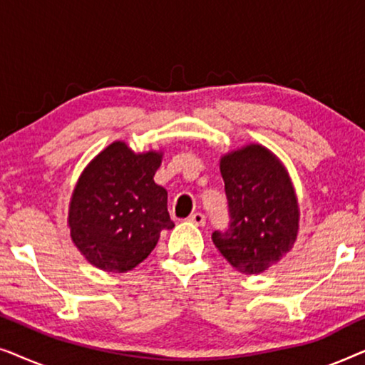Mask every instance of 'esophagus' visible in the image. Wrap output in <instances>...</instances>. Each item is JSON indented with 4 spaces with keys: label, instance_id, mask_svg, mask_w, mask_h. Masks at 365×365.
I'll use <instances>...</instances> for the list:
<instances>
[{
    "label": "esophagus",
    "instance_id": "1",
    "mask_svg": "<svg viewBox=\"0 0 365 365\" xmlns=\"http://www.w3.org/2000/svg\"><path fill=\"white\" fill-rule=\"evenodd\" d=\"M187 221L191 222V224H194V226L202 227L204 224H206V216H204V214H201V212H194V214H191V216L187 217Z\"/></svg>",
    "mask_w": 365,
    "mask_h": 365
}]
</instances>
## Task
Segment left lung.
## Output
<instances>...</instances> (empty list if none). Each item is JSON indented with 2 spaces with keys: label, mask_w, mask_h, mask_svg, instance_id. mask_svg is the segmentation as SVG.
Returning <instances> with one entry per match:
<instances>
[{
  "label": "left lung",
  "mask_w": 365,
  "mask_h": 365,
  "mask_svg": "<svg viewBox=\"0 0 365 365\" xmlns=\"http://www.w3.org/2000/svg\"><path fill=\"white\" fill-rule=\"evenodd\" d=\"M229 206V227L212 242L242 274H261L291 251L299 204L284 164L261 144L224 154L219 163Z\"/></svg>",
  "instance_id": "left-lung-1"
}]
</instances>
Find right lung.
<instances>
[{"label": "right lung", "instance_id": "add662e5", "mask_svg": "<svg viewBox=\"0 0 365 365\" xmlns=\"http://www.w3.org/2000/svg\"><path fill=\"white\" fill-rule=\"evenodd\" d=\"M163 153H134L114 141L84 168L69 202L68 226L94 267L126 272L146 259L173 229L168 191L154 182Z\"/></svg>", "mask_w": 365, "mask_h": 365}]
</instances>
